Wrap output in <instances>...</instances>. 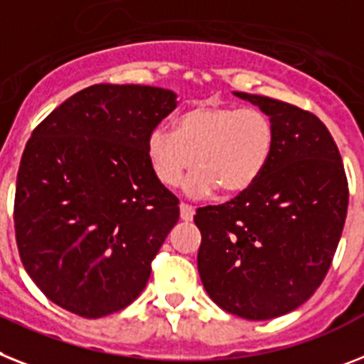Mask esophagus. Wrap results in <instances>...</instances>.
Masks as SVG:
<instances>
[{"label":"esophagus","mask_w":364,"mask_h":364,"mask_svg":"<svg viewBox=\"0 0 364 364\" xmlns=\"http://www.w3.org/2000/svg\"><path fill=\"white\" fill-rule=\"evenodd\" d=\"M194 207L192 205H187V203H181V207H179V215H181V220L183 222H191L192 218H194Z\"/></svg>","instance_id":"34e87169"}]
</instances>
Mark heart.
Masks as SVG:
<instances>
[{
  "label": "heart",
  "mask_w": 364,
  "mask_h": 364,
  "mask_svg": "<svg viewBox=\"0 0 364 364\" xmlns=\"http://www.w3.org/2000/svg\"><path fill=\"white\" fill-rule=\"evenodd\" d=\"M274 124L253 107L198 103L176 116L173 129L154 127L146 136V157L164 187L185 183L188 196H207L216 188L240 194L267 170L274 151Z\"/></svg>",
  "instance_id": "obj_1"
}]
</instances>
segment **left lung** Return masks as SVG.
<instances>
[{
    "label": "left lung",
    "mask_w": 364,
    "mask_h": 364,
    "mask_svg": "<svg viewBox=\"0 0 364 364\" xmlns=\"http://www.w3.org/2000/svg\"><path fill=\"white\" fill-rule=\"evenodd\" d=\"M233 94L270 118L274 151L252 188L196 210L198 272L218 307L270 320L305 304L328 274L346 220V173L335 140L313 112Z\"/></svg>",
    "instance_id": "8db88e82"
}]
</instances>
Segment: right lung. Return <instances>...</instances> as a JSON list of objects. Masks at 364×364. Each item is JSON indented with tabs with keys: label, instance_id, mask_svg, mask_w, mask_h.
<instances>
[{
	"label": "right lung",
	"instance_id": "1",
	"mask_svg": "<svg viewBox=\"0 0 364 364\" xmlns=\"http://www.w3.org/2000/svg\"><path fill=\"white\" fill-rule=\"evenodd\" d=\"M176 105L166 88L92 85L33 131L16 179V242L27 274L63 309L102 318L144 291L179 220L146 136Z\"/></svg>",
	"mask_w": 364,
	"mask_h": 364
}]
</instances>
